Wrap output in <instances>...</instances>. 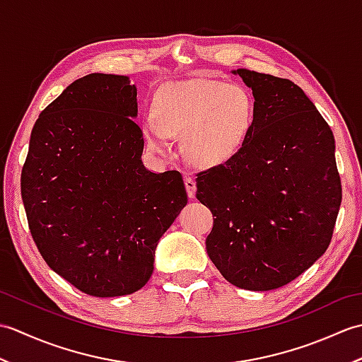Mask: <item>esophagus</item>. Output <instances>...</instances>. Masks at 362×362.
Instances as JSON below:
<instances>
[{
  "label": "esophagus",
  "mask_w": 362,
  "mask_h": 362,
  "mask_svg": "<svg viewBox=\"0 0 362 362\" xmlns=\"http://www.w3.org/2000/svg\"><path fill=\"white\" fill-rule=\"evenodd\" d=\"M185 188H187L188 196L193 199L196 196V180L193 177H185Z\"/></svg>",
  "instance_id": "obj_1"
}]
</instances>
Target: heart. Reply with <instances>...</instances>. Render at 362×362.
I'll return each instance as SVG.
<instances>
[{"instance_id":"obj_1","label":"heart","mask_w":362,"mask_h":362,"mask_svg":"<svg viewBox=\"0 0 362 362\" xmlns=\"http://www.w3.org/2000/svg\"><path fill=\"white\" fill-rule=\"evenodd\" d=\"M141 132L153 153L169 151V138L182 136V151L194 165L214 166L232 158L247 140L255 104L240 83L189 79L166 83L153 98Z\"/></svg>"}]
</instances>
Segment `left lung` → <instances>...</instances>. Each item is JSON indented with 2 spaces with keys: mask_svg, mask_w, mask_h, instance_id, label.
<instances>
[{
  "mask_svg": "<svg viewBox=\"0 0 362 362\" xmlns=\"http://www.w3.org/2000/svg\"><path fill=\"white\" fill-rule=\"evenodd\" d=\"M240 74L255 98L247 140L226 163L197 174L213 213L206 253L227 281L249 291L291 283L324 255L342 201L334 136L289 79Z\"/></svg>",
  "mask_w": 362,
  "mask_h": 362,
  "instance_id": "left-lung-1",
  "label": "left lung"
}]
</instances>
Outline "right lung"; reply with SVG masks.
<instances>
[{
  "mask_svg": "<svg viewBox=\"0 0 362 362\" xmlns=\"http://www.w3.org/2000/svg\"><path fill=\"white\" fill-rule=\"evenodd\" d=\"M127 76L91 73L46 107L30 132L21 197L38 252L93 297L134 294L188 202L179 171L151 173Z\"/></svg>",
  "mask_w": 362,
  "mask_h": 362,
  "instance_id": "obj_1",
  "label": "right lung"
}]
</instances>
